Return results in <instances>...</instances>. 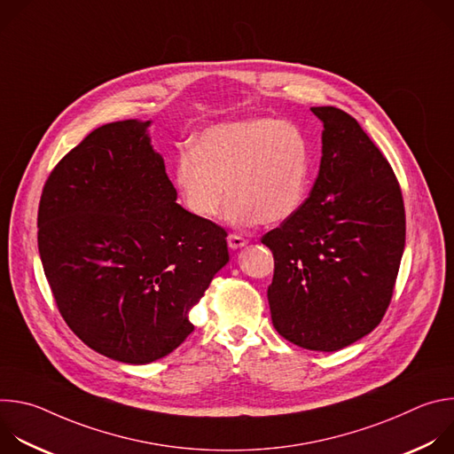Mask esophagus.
Returning a JSON list of instances; mask_svg holds the SVG:
<instances>
[{
    "label": "esophagus",
    "instance_id": "1",
    "mask_svg": "<svg viewBox=\"0 0 454 454\" xmlns=\"http://www.w3.org/2000/svg\"><path fill=\"white\" fill-rule=\"evenodd\" d=\"M246 244H247V240H246L244 237H240V235H237V233L228 235V246H230V249H240V247H244Z\"/></svg>",
    "mask_w": 454,
    "mask_h": 454
}]
</instances>
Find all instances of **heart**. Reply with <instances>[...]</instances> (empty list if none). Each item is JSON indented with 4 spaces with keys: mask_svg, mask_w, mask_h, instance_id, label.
I'll return each instance as SVG.
<instances>
[{
    "mask_svg": "<svg viewBox=\"0 0 454 454\" xmlns=\"http://www.w3.org/2000/svg\"><path fill=\"white\" fill-rule=\"evenodd\" d=\"M309 168L310 149L300 127L246 118L207 129L193 151H181L174 183L183 207L203 221L219 214L228 190L224 219L246 228L293 217L305 200Z\"/></svg>",
    "mask_w": 454,
    "mask_h": 454,
    "instance_id": "obj_1",
    "label": "heart"
}]
</instances>
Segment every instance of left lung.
Masks as SVG:
<instances>
[{
    "label": "left lung",
    "instance_id": "obj_1",
    "mask_svg": "<svg viewBox=\"0 0 454 454\" xmlns=\"http://www.w3.org/2000/svg\"><path fill=\"white\" fill-rule=\"evenodd\" d=\"M310 196L262 237L275 256L273 325L287 341L336 352L370 334L390 305L406 240L397 177L348 113L321 106Z\"/></svg>",
    "mask_w": 454,
    "mask_h": 454
}]
</instances>
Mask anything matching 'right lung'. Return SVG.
Listing matches in <instances>:
<instances>
[{
    "instance_id": "1",
    "label": "right lung",
    "mask_w": 454,
    "mask_h": 454,
    "mask_svg": "<svg viewBox=\"0 0 454 454\" xmlns=\"http://www.w3.org/2000/svg\"><path fill=\"white\" fill-rule=\"evenodd\" d=\"M151 120L106 123L43 188L37 244L55 303L95 352L129 364L168 356L228 261L226 231L176 203Z\"/></svg>"
}]
</instances>
